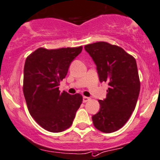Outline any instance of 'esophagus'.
<instances>
[{
  "instance_id": "1",
  "label": "esophagus",
  "mask_w": 160,
  "mask_h": 160,
  "mask_svg": "<svg viewBox=\"0 0 160 160\" xmlns=\"http://www.w3.org/2000/svg\"><path fill=\"white\" fill-rule=\"evenodd\" d=\"M90 98H88V97H85V96H83V102H88V101L90 100Z\"/></svg>"
}]
</instances>
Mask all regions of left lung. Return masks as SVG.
I'll use <instances>...</instances> for the list:
<instances>
[{"mask_svg":"<svg viewBox=\"0 0 160 160\" xmlns=\"http://www.w3.org/2000/svg\"><path fill=\"white\" fill-rule=\"evenodd\" d=\"M97 66L100 82L108 83L106 98L92 116L96 129L112 133L124 126L134 110L140 92L136 60L122 48L99 41L84 46Z\"/></svg>","mask_w":160,"mask_h":160,"instance_id":"obj_1","label":"left lung"}]
</instances>
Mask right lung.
<instances>
[{"mask_svg": "<svg viewBox=\"0 0 160 160\" xmlns=\"http://www.w3.org/2000/svg\"><path fill=\"white\" fill-rule=\"evenodd\" d=\"M82 48H39L26 58L23 94L30 115L46 131L58 133L68 129L81 105V94L60 93L58 86Z\"/></svg>", "mask_w": 160, "mask_h": 160, "instance_id": "obj_1", "label": "right lung"}]
</instances>
